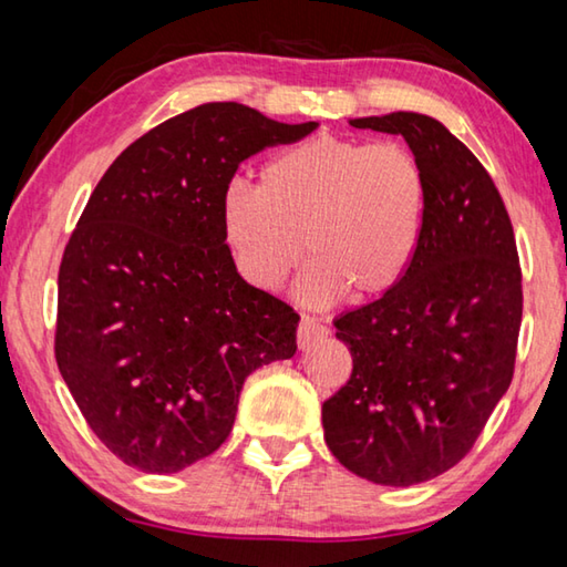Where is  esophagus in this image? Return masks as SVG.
<instances>
[{"instance_id":"34e87169","label":"esophagus","mask_w":567,"mask_h":567,"mask_svg":"<svg viewBox=\"0 0 567 567\" xmlns=\"http://www.w3.org/2000/svg\"><path fill=\"white\" fill-rule=\"evenodd\" d=\"M328 338V328L320 320L315 318H302L300 320V328H297V344H300L302 350L312 348L315 342H322Z\"/></svg>"}]
</instances>
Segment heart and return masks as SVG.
<instances>
[{"label": "heart", "mask_w": 567, "mask_h": 567, "mask_svg": "<svg viewBox=\"0 0 567 567\" xmlns=\"http://www.w3.org/2000/svg\"><path fill=\"white\" fill-rule=\"evenodd\" d=\"M427 209L420 159L398 142L318 134L282 150L223 195V235L245 280L277 290L305 252L295 285L305 305L324 307L350 292L368 302L405 277Z\"/></svg>", "instance_id": "heart-1"}]
</instances>
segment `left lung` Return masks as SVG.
I'll return each mask as SVG.
<instances>
[{
  "label": "left lung",
  "instance_id": "left-lung-1",
  "mask_svg": "<svg viewBox=\"0 0 567 567\" xmlns=\"http://www.w3.org/2000/svg\"><path fill=\"white\" fill-rule=\"evenodd\" d=\"M350 124L405 137L427 209L398 287L334 320L352 375L322 402L324 443L350 473L408 487L457 465L511 388L520 262L501 192L443 122L392 112Z\"/></svg>",
  "mask_w": 567,
  "mask_h": 567
}]
</instances>
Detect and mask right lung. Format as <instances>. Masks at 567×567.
<instances>
[{
    "label": "right lung",
    "instance_id": "1",
    "mask_svg": "<svg viewBox=\"0 0 567 567\" xmlns=\"http://www.w3.org/2000/svg\"><path fill=\"white\" fill-rule=\"evenodd\" d=\"M285 124L209 102L142 134L94 187L60 265L54 354L84 420L122 463L169 475L213 455L249 372L297 350V315L239 277L223 195Z\"/></svg>",
    "mask_w": 567,
    "mask_h": 567
}]
</instances>
